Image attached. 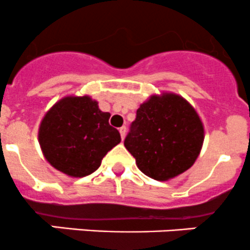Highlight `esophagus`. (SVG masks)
<instances>
[{"mask_svg": "<svg viewBox=\"0 0 250 250\" xmlns=\"http://www.w3.org/2000/svg\"><path fill=\"white\" fill-rule=\"evenodd\" d=\"M119 132H120V136H122V138L124 140L125 135H126V127H125V126H122V127L119 128Z\"/></svg>", "mask_w": 250, "mask_h": 250, "instance_id": "obj_1", "label": "esophagus"}]
</instances>
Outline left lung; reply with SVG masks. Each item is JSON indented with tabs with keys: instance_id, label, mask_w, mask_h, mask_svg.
<instances>
[{
	"instance_id": "8db88e82",
	"label": "left lung",
	"mask_w": 250,
	"mask_h": 250,
	"mask_svg": "<svg viewBox=\"0 0 250 250\" xmlns=\"http://www.w3.org/2000/svg\"><path fill=\"white\" fill-rule=\"evenodd\" d=\"M204 141L198 114L180 96H152L141 104L124 146L148 177L167 181L193 165Z\"/></svg>"
}]
</instances>
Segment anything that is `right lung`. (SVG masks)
I'll return each mask as SVG.
<instances>
[{
	"mask_svg": "<svg viewBox=\"0 0 250 250\" xmlns=\"http://www.w3.org/2000/svg\"><path fill=\"white\" fill-rule=\"evenodd\" d=\"M109 118L88 96L61 100L46 113L39 130L44 158L69 176L95 172L104 155L122 141Z\"/></svg>",
	"mask_w": 250,
	"mask_h": 250,
	"instance_id": "right-lung-1",
	"label": "right lung"
}]
</instances>
